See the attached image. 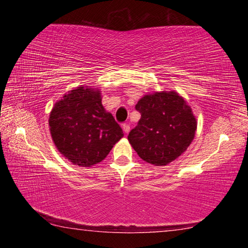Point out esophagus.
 <instances>
[{"instance_id": "esophagus-1", "label": "esophagus", "mask_w": 248, "mask_h": 248, "mask_svg": "<svg viewBox=\"0 0 248 248\" xmlns=\"http://www.w3.org/2000/svg\"><path fill=\"white\" fill-rule=\"evenodd\" d=\"M123 129H124V133H128L130 131V125L128 124H123Z\"/></svg>"}]
</instances>
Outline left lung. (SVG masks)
<instances>
[{"instance_id":"left-lung-1","label":"left lung","mask_w":248,"mask_h":248,"mask_svg":"<svg viewBox=\"0 0 248 248\" xmlns=\"http://www.w3.org/2000/svg\"><path fill=\"white\" fill-rule=\"evenodd\" d=\"M139 123L128 140L143 161L166 165L180 156L194 140L196 119L190 107L175 92L145 95L136 105Z\"/></svg>"}]
</instances>
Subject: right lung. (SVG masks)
Wrapping results in <instances>:
<instances>
[{"instance_id": "1", "label": "right lung", "mask_w": 248, "mask_h": 248, "mask_svg": "<svg viewBox=\"0 0 248 248\" xmlns=\"http://www.w3.org/2000/svg\"><path fill=\"white\" fill-rule=\"evenodd\" d=\"M49 125L59 152L84 167L102 162L124 137L118 123L105 111L99 92L84 86L54 105Z\"/></svg>"}]
</instances>
